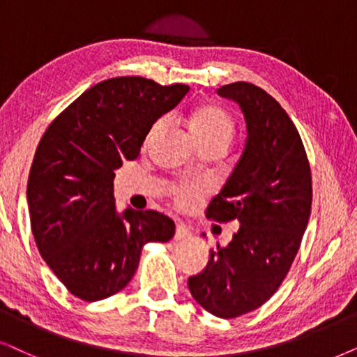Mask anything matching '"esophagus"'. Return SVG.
Listing matches in <instances>:
<instances>
[{"label": "esophagus", "mask_w": 357, "mask_h": 357, "mask_svg": "<svg viewBox=\"0 0 357 357\" xmlns=\"http://www.w3.org/2000/svg\"><path fill=\"white\" fill-rule=\"evenodd\" d=\"M191 236V231H189V228L186 225H183V223H178L176 225V234H174V240L179 241V240H184V238H189Z\"/></svg>", "instance_id": "1"}]
</instances>
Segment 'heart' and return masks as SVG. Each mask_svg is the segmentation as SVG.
Instances as JSON below:
<instances>
[{
	"instance_id": "b5f03b06",
	"label": "heart",
	"mask_w": 357,
	"mask_h": 357,
	"mask_svg": "<svg viewBox=\"0 0 357 357\" xmlns=\"http://www.w3.org/2000/svg\"><path fill=\"white\" fill-rule=\"evenodd\" d=\"M166 127V119L156 121L146 135V145H150ZM192 134L199 140V144H211V142H223L230 145L235 135V123L225 111L218 107L206 106L194 112L191 121ZM206 191L202 184L197 183H181L174 188V199L179 206L189 207L196 202V199Z\"/></svg>"
}]
</instances>
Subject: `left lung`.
<instances>
[{
    "mask_svg": "<svg viewBox=\"0 0 357 357\" xmlns=\"http://www.w3.org/2000/svg\"><path fill=\"white\" fill-rule=\"evenodd\" d=\"M217 94L240 106L246 142L206 215L240 228L227 246L211 250L188 286L212 315L235 318L269 301L291 269L310 217L312 174L301 135L273 96L246 82Z\"/></svg>",
    "mask_w": 357,
    "mask_h": 357,
    "instance_id": "8db88e82",
    "label": "left lung"
}]
</instances>
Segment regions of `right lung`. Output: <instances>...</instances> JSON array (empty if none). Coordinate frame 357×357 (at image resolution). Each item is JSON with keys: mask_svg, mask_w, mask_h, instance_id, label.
Returning a JSON list of instances; mask_svg holds the SVG:
<instances>
[{"mask_svg": "<svg viewBox=\"0 0 357 357\" xmlns=\"http://www.w3.org/2000/svg\"><path fill=\"white\" fill-rule=\"evenodd\" d=\"M188 91L142 76L106 79L75 99L40 139L27 181L31 228L40 256L75 297L96 302L122 291L142 248L173 238L174 222L165 213L117 212L114 178Z\"/></svg>", "mask_w": 357, "mask_h": 357, "instance_id": "obj_1", "label": "right lung"}]
</instances>
